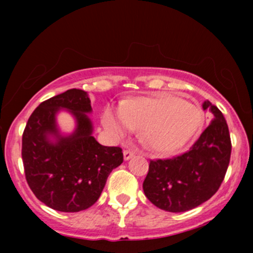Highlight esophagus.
<instances>
[{"instance_id": "esophagus-1", "label": "esophagus", "mask_w": 253, "mask_h": 253, "mask_svg": "<svg viewBox=\"0 0 253 253\" xmlns=\"http://www.w3.org/2000/svg\"><path fill=\"white\" fill-rule=\"evenodd\" d=\"M133 156H134V151H132V150H129V149L124 150V158H125V161H128V159L132 158Z\"/></svg>"}]
</instances>
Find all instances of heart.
<instances>
[{"instance_id": "obj_1", "label": "heart", "mask_w": 253, "mask_h": 253, "mask_svg": "<svg viewBox=\"0 0 253 253\" xmlns=\"http://www.w3.org/2000/svg\"><path fill=\"white\" fill-rule=\"evenodd\" d=\"M201 119V112L195 104L175 95L159 94L125 102L120 112L107 109L103 124L117 135H125L132 129H145V140L153 150L169 153L193 135Z\"/></svg>"}]
</instances>
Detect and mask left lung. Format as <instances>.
I'll return each mask as SVG.
<instances>
[{"label": "left lung", "mask_w": 253, "mask_h": 253, "mask_svg": "<svg viewBox=\"0 0 253 253\" xmlns=\"http://www.w3.org/2000/svg\"><path fill=\"white\" fill-rule=\"evenodd\" d=\"M213 120L190 149L167 159H151L145 195L161 210L181 213L197 207L219 190L231 159V136L222 113L210 101L202 104Z\"/></svg>", "instance_id": "1"}]
</instances>
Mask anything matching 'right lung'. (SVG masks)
Returning <instances> with one entry per match:
<instances>
[{"label": "right lung", "instance_id": "right-lung-1", "mask_svg": "<svg viewBox=\"0 0 253 253\" xmlns=\"http://www.w3.org/2000/svg\"><path fill=\"white\" fill-rule=\"evenodd\" d=\"M66 108L75 115L78 128L70 137L57 135L55 113ZM90 100L80 89L66 90L34 109L22 134L26 181L38 200L59 211L75 213L91 207L102 193L113 169L124 162L123 149L103 146L91 135ZM48 134L58 138L50 143Z\"/></svg>", "mask_w": 253, "mask_h": 253}]
</instances>
